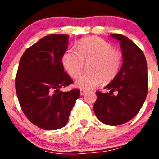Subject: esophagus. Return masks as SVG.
Masks as SVG:
<instances>
[{
  "mask_svg": "<svg viewBox=\"0 0 159 159\" xmlns=\"http://www.w3.org/2000/svg\"><path fill=\"white\" fill-rule=\"evenodd\" d=\"M86 93H87V91H85V90H82V89L80 90V95H85V94H86Z\"/></svg>",
  "mask_w": 159,
  "mask_h": 159,
  "instance_id": "esophagus-1",
  "label": "esophagus"
}]
</instances>
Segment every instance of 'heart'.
I'll return each mask as SVG.
<instances>
[{"label":"heart","mask_w":159,"mask_h":159,"mask_svg":"<svg viewBox=\"0 0 159 159\" xmlns=\"http://www.w3.org/2000/svg\"><path fill=\"white\" fill-rule=\"evenodd\" d=\"M122 54L114 49L110 43L98 36L81 39L77 43V51L67 49L62 57L64 69L72 78H76L90 64L88 74L79 77L75 82L77 88L92 90L103 80L110 82L117 76L122 65Z\"/></svg>","instance_id":"1"}]
</instances>
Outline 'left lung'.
Listing matches in <instances>:
<instances>
[{"instance_id":"obj_1","label":"left lung","mask_w":159,"mask_h":159,"mask_svg":"<svg viewBox=\"0 0 159 159\" xmlns=\"http://www.w3.org/2000/svg\"><path fill=\"white\" fill-rule=\"evenodd\" d=\"M120 42L123 64L117 76L105 88L96 92L94 112L99 121L110 126L127 123L139 113L148 91L147 64L143 51L127 36L111 34ZM116 91V95H113Z\"/></svg>"}]
</instances>
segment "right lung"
Listing matches in <instances>:
<instances>
[{
  "mask_svg": "<svg viewBox=\"0 0 159 159\" xmlns=\"http://www.w3.org/2000/svg\"><path fill=\"white\" fill-rule=\"evenodd\" d=\"M67 44V35H48L26 49L20 60L15 80L20 105L29 121L43 130L64 127L80 95L76 88L60 91L73 82L62 64Z\"/></svg>",
  "mask_w": 159,
  "mask_h": 159,
  "instance_id": "add662e5",
  "label": "right lung"
}]
</instances>
